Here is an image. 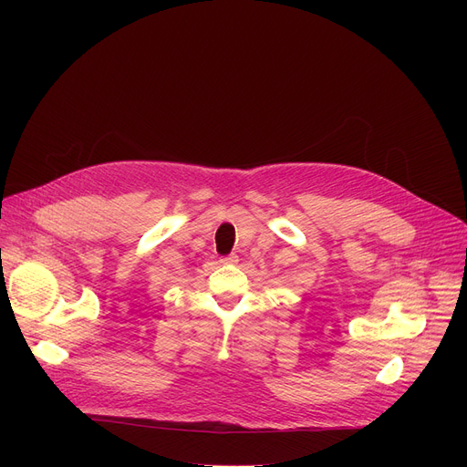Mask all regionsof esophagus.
Segmentation results:
<instances>
[{
  "label": "esophagus",
  "mask_w": 467,
  "mask_h": 467,
  "mask_svg": "<svg viewBox=\"0 0 467 467\" xmlns=\"http://www.w3.org/2000/svg\"><path fill=\"white\" fill-rule=\"evenodd\" d=\"M221 263H238V255H236V254H231V255L221 257Z\"/></svg>",
  "instance_id": "esophagus-1"
}]
</instances>
